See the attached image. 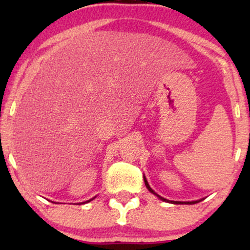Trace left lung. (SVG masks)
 Listing matches in <instances>:
<instances>
[{"label":"left lung","instance_id":"left-lung-1","mask_svg":"<svg viewBox=\"0 0 250 250\" xmlns=\"http://www.w3.org/2000/svg\"><path fill=\"white\" fill-rule=\"evenodd\" d=\"M145 183H146V187L148 188V190L150 191V192H152L153 194H156L157 197L159 198V199H162V200H164V201H167V203H172V204H189V205H193V204H197L198 201H186V203H182V201H169V200H167V199H165V198H163V197H160V196H158V194H157L155 191H153L151 188H150V186L148 184V182H146V177H145Z\"/></svg>","mask_w":250,"mask_h":250}]
</instances>
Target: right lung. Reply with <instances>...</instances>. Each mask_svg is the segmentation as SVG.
I'll list each match as a JSON object with an SVG mask.
<instances>
[{"mask_svg":"<svg viewBox=\"0 0 250 250\" xmlns=\"http://www.w3.org/2000/svg\"><path fill=\"white\" fill-rule=\"evenodd\" d=\"M91 200H92V199H91ZM91 200H87V201H85V203H88V201H91ZM85 203H84V204H85Z\"/></svg>","mask_w":250,"mask_h":250,"instance_id":"add662e5","label":"right lung"}]
</instances>
